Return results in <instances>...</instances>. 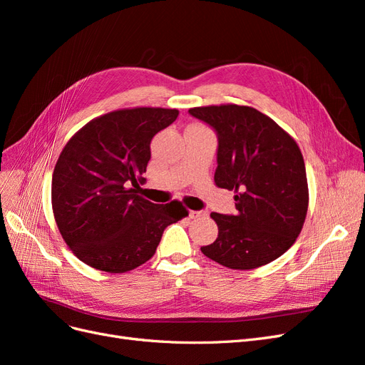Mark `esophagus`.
Returning <instances> with one entry per match:
<instances>
[{"label":"esophagus","mask_w":365,"mask_h":365,"mask_svg":"<svg viewBox=\"0 0 365 365\" xmlns=\"http://www.w3.org/2000/svg\"><path fill=\"white\" fill-rule=\"evenodd\" d=\"M190 219H201L205 216V212H197V210H190L189 212Z\"/></svg>","instance_id":"1"}]
</instances>
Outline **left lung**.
<instances>
[{
	"label": "left lung",
	"mask_w": 365,
	"mask_h": 365,
	"mask_svg": "<svg viewBox=\"0 0 365 365\" xmlns=\"http://www.w3.org/2000/svg\"><path fill=\"white\" fill-rule=\"evenodd\" d=\"M189 113L219 140L215 184L233 190L236 215L212 213L217 237L201 251L222 267L254 269L288 251L302 228L309 189L302 150L272 118L244 105H210Z\"/></svg>",
	"instance_id": "obj_1"
}]
</instances>
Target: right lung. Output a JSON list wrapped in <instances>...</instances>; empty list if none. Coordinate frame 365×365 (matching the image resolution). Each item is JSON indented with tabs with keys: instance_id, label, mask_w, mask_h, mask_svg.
I'll use <instances>...</instances> for the list:
<instances>
[{
	"instance_id": "add662e5",
	"label": "right lung",
	"mask_w": 365,
	"mask_h": 365,
	"mask_svg": "<svg viewBox=\"0 0 365 365\" xmlns=\"http://www.w3.org/2000/svg\"><path fill=\"white\" fill-rule=\"evenodd\" d=\"M178 114L117 109L88 121L62 149L51 180L53 215L65 244L91 268L111 274L138 268L155 254L164 228L189 215L176 200H145L137 184L152 138Z\"/></svg>"
}]
</instances>
